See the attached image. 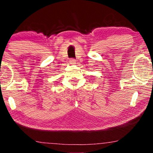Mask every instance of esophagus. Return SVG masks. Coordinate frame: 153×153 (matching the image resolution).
I'll return each mask as SVG.
<instances>
[{"instance_id": "34e87169", "label": "esophagus", "mask_w": 153, "mask_h": 153, "mask_svg": "<svg viewBox=\"0 0 153 153\" xmlns=\"http://www.w3.org/2000/svg\"><path fill=\"white\" fill-rule=\"evenodd\" d=\"M70 63H71V65H75V64H76V60H75V59H70Z\"/></svg>"}]
</instances>
